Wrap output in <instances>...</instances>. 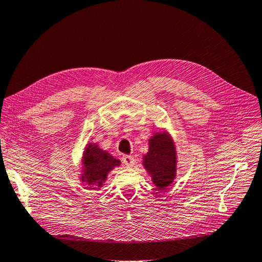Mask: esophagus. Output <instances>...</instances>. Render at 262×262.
<instances>
[{
  "instance_id": "obj_1",
  "label": "esophagus",
  "mask_w": 262,
  "mask_h": 262,
  "mask_svg": "<svg viewBox=\"0 0 262 262\" xmlns=\"http://www.w3.org/2000/svg\"><path fill=\"white\" fill-rule=\"evenodd\" d=\"M122 162H124L126 166H133L135 162V159L132 156H124L122 157Z\"/></svg>"
}]
</instances>
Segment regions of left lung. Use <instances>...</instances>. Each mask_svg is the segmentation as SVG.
<instances>
[{
  "label": "left lung",
  "mask_w": 262,
  "mask_h": 262,
  "mask_svg": "<svg viewBox=\"0 0 262 262\" xmlns=\"http://www.w3.org/2000/svg\"><path fill=\"white\" fill-rule=\"evenodd\" d=\"M144 166L159 189L172 183L176 171V153L167 134H157L150 140V150L144 157Z\"/></svg>",
  "instance_id": "8db88e82"
}]
</instances>
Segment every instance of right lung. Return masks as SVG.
Masks as SVG:
<instances>
[{
	"mask_svg": "<svg viewBox=\"0 0 262 262\" xmlns=\"http://www.w3.org/2000/svg\"><path fill=\"white\" fill-rule=\"evenodd\" d=\"M85 178L86 182L90 185H99L101 186L102 183L104 182L106 173L109 172L112 168L118 166L120 163L119 160H117L109 153L102 151L101 148L96 145L89 144L86 147L85 156ZM84 178V177H83Z\"/></svg>",
	"mask_w": 262,
	"mask_h": 262,
	"instance_id": "right-lung-1",
	"label": "right lung"
}]
</instances>
